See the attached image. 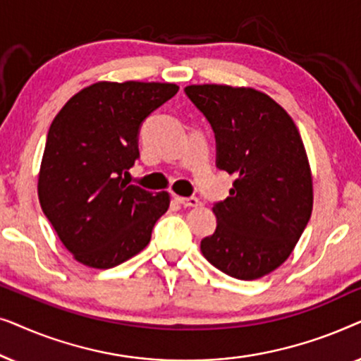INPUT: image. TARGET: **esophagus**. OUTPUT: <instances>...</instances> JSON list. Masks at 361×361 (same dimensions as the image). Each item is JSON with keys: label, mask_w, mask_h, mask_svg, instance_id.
Wrapping results in <instances>:
<instances>
[{"label": "esophagus", "mask_w": 361, "mask_h": 361, "mask_svg": "<svg viewBox=\"0 0 361 361\" xmlns=\"http://www.w3.org/2000/svg\"><path fill=\"white\" fill-rule=\"evenodd\" d=\"M174 199L184 207H199L200 205V202H199V199H197V197H179V195H176Z\"/></svg>", "instance_id": "esophagus-1"}]
</instances>
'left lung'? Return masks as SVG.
Returning a JSON list of instances; mask_svg holds the SVG:
<instances>
[{"mask_svg":"<svg viewBox=\"0 0 361 361\" xmlns=\"http://www.w3.org/2000/svg\"><path fill=\"white\" fill-rule=\"evenodd\" d=\"M185 95L215 133L216 167L236 177L200 250L221 273L258 279L289 258L312 214L302 140L284 108L253 88L190 85Z\"/></svg>","mask_w":361,"mask_h":361,"instance_id":"obj_1","label":"left lung"}]
</instances>
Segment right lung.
Here are the masks:
<instances>
[{
  "instance_id": "right-lung-1",
  "label": "right lung",
  "mask_w": 361,
  "mask_h": 361,
  "mask_svg": "<svg viewBox=\"0 0 361 361\" xmlns=\"http://www.w3.org/2000/svg\"><path fill=\"white\" fill-rule=\"evenodd\" d=\"M179 87L98 82L68 100L47 133L37 192L44 215L82 264L110 269L149 243L169 194H151L122 174L140 157L142 121Z\"/></svg>"
}]
</instances>
